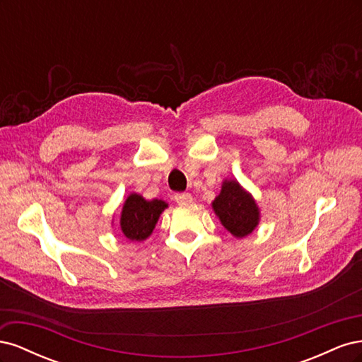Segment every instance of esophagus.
Listing matches in <instances>:
<instances>
[{
  "label": "esophagus",
  "mask_w": 362,
  "mask_h": 362,
  "mask_svg": "<svg viewBox=\"0 0 362 362\" xmlns=\"http://www.w3.org/2000/svg\"><path fill=\"white\" fill-rule=\"evenodd\" d=\"M173 199L177 204L184 205V204H190L193 201V196L190 193H177L173 196Z\"/></svg>",
  "instance_id": "1"
}]
</instances>
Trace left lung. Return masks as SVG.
Returning <instances> with one entry per match:
<instances>
[{
    "instance_id": "obj_1",
    "label": "left lung",
    "mask_w": 362,
    "mask_h": 362,
    "mask_svg": "<svg viewBox=\"0 0 362 362\" xmlns=\"http://www.w3.org/2000/svg\"><path fill=\"white\" fill-rule=\"evenodd\" d=\"M213 208L222 225L237 238L249 235L258 225V206L237 181L223 182Z\"/></svg>"
}]
</instances>
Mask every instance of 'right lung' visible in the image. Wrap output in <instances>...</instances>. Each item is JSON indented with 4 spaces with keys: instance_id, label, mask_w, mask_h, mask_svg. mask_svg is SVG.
<instances>
[{
    "instance_id": "add662e5",
    "label": "right lung",
    "mask_w": 362,
    "mask_h": 362,
    "mask_svg": "<svg viewBox=\"0 0 362 362\" xmlns=\"http://www.w3.org/2000/svg\"><path fill=\"white\" fill-rule=\"evenodd\" d=\"M164 208H168L164 201H145L140 194H129L124 204L122 216H120L122 233L133 242H141L148 238Z\"/></svg>"
}]
</instances>
